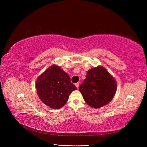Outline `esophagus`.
Returning a JSON list of instances; mask_svg holds the SVG:
<instances>
[{
	"mask_svg": "<svg viewBox=\"0 0 147 147\" xmlns=\"http://www.w3.org/2000/svg\"><path fill=\"white\" fill-rule=\"evenodd\" d=\"M75 86L77 87V88H78V86H79V83H75Z\"/></svg>",
	"mask_w": 147,
	"mask_h": 147,
	"instance_id": "34e87169",
	"label": "esophagus"
}]
</instances>
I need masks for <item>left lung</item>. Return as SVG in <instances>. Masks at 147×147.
Returning <instances> with one entry per match:
<instances>
[{
  "label": "left lung",
  "instance_id": "left-lung-1",
  "mask_svg": "<svg viewBox=\"0 0 147 147\" xmlns=\"http://www.w3.org/2000/svg\"><path fill=\"white\" fill-rule=\"evenodd\" d=\"M117 88V83L113 77L104 67L99 65L88 71L79 91L88 105L99 109L112 100Z\"/></svg>",
  "mask_w": 147,
  "mask_h": 147
}]
</instances>
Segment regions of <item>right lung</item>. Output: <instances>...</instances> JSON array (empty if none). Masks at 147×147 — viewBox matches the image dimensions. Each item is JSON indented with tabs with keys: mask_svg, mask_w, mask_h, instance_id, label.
<instances>
[{
	"mask_svg": "<svg viewBox=\"0 0 147 147\" xmlns=\"http://www.w3.org/2000/svg\"><path fill=\"white\" fill-rule=\"evenodd\" d=\"M37 93L43 104L53 109L63 107L77 88L69 75L59 66L53 64L39 75L35 83Z\"/></svg>",
	"mask_w": 147,
	"mask_h": 147,
	"instance_id": "obj_1",
	"label": "right lung"
}]
</instances>
